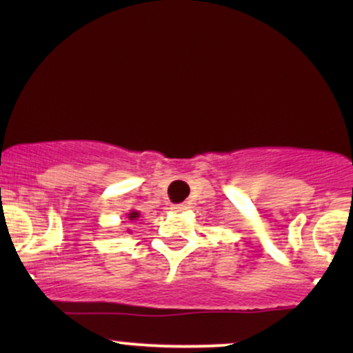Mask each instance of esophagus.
<instances>
[{"label":"esophagus","mask_w":353,"mask_h":353,"mask_svg":"<svg viewBox=\"0 0 353 353\" xmlns=\"http://www.w3.org/2000/svg\"><path fill=\"white\" fill-rule=\"evenodd\" d=\"M171 209L174 210V212H184V210L188 209V205H185V204H177V205H172Z\"/></svg>","instance_id":"obj_1"}]
</instances>
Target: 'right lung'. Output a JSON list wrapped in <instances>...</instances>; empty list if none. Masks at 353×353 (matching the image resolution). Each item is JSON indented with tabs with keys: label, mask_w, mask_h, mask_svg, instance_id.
Segmentation results:
<instances>
[{
	"label": "right lung",
	"mask_w": 353,
	"mask_h": 353,
	"mask_svg": "<svg viewBox=\"0 0 353 353\" xmlns=\"http://www.w3.org/2000/svg\"><path fill=\"white\" fill-rule=\"evenodd\" d=\"M139 216H141V214L137 212V210L131 209L128 214H125V219H128V222H134V221H137V219H139ZM129 232H131V230H129Z\"/></svg>",
	"instance_id": "1"
}]
</instances>
